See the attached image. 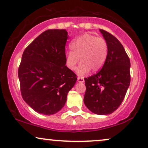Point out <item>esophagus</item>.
<instances>
[{
	"instance_id": "34e87169",
	"label": "esophagus",
	"mask_w": 148,
	"mask_h": 148,
	"mask_svg": "<svg viewBox=\"0 0 148 148\" xmlns=\"http://www.w3.org/2000/svg\"><path fill=\"white\" fill-rule=\"evenodd\" d=\"M77 81L78 82V83H84L85 80H84V78L82 77H78Z\"/></svg>"
}]
</instances>
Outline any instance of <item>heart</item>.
<instances>
[{
  "label": "heart",
  "mask_w": 148,
  "mask_h": 148,
  "mask_svg": "<svg viewBox=\"0 0 148 148\" xmlns=\"http://www.w3.org/2000/svg\"><path fill=\"white\" fill-rule=\"evenodd\" d=\"M72 51L65 57L67 67L71 70H75L79 58L80 65L77 69L79 75H85L92 70L97 72L102 69L108 55V45L102 37L85 33L80 35L71 43Z\"/></svg>",
  "instance_id": "b5f03b06"
}]
</instances>
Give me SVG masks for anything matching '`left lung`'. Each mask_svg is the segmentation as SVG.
<instances>
[{"label":"left lung","mask_w":148,"mask_h":148,"mask_svg":"<svg viewBox=\"0 0 148 148\" xmlns=\"http://www.w3.org/2000/svg\"><path fill=\"white\" fill-rule=\"evenodd\" d=\"M108 45V55L100 71L85 78L84 103L97 115L113 113L124 100L130 83V62L124 48L111 33L100 29Z\"/></svg>","instance_id":"left-lung-1"}]
</instances>
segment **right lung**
Returning <instances> with one entry per match:
<instances>
[{
  "mask_svg": "<svg viewBox=\"0 0 148 148\" xmlns=\"http://www.w3.org/2000/svg\"><path fill=\"white\" fill-rule=\"evenodd\" d=\"M65 29L43 32L24 50L18 68L23 100L39 113L50 115L65 105L76 75L65 65Z\"/></svg>",
  "mask_w": 148,
  "mask_h": 148,
  "instance_id": "add662e5",
  "label": "right lung"
}]
</instances>
